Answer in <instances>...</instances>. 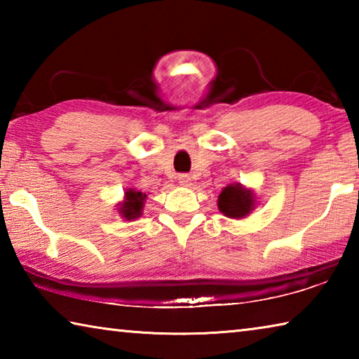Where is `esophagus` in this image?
Returning a JSON list of instances; mask_svg holds the SVG:
<instances>
[{"label": "esophagus", "instance_id": "34e87169", "mask_svg": "<svg viewBox=\"0 0 359 359\" xmlns=\"http://www.w3.org/2000/svg\"><path fill=\"white\" fill-rule=\"evenodd\" d=\"M179 184L180 185H184V187H188L191 184V179H190V175H187V174H180L179 175Z\"/></svg>", "mask_w": 359, "mask_h": 359}]
</instances>
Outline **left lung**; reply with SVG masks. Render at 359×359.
I'll use <instances>...</instances> for the list:
<instances>
[{
    "mask_svg": "<svg viewBox=\"0 0 359 359\" xmlns=\"http://www.w3.org/2000/svg\"><path fill=\"white\" fill-rule=\"evenodd\" d=\"M255 194L241 184L224 187L218 194V209L229 218H244L255 209Z\"/></svg>",
    "mask_w": 359,
    "mask_h": 359,
    "instance_id": "left-lung-1",
    "label": "left lung"
}]
</instances>
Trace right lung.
Here are the masks:
<instances>
[{"label":"right lung","instance_id":"right-lung-1","mask_svg":"<svg viewBox=\"0 0 359 359\" xmlns=\"http://www.w3.org/2000/svg\"><path fill=\"white\" fill-rule=\"evenodd\" d=\"M145 198H147V194L145 193L136 191V190H133V188H130V190L125 193L123 203L118 204L120 215L126 218V220H136L137 217L142 215Z\"/></svg>","mask_w":359,"mask_h":359}]
</instances>
